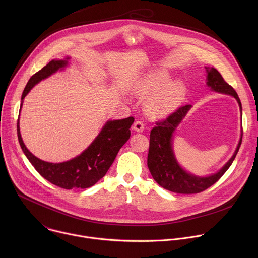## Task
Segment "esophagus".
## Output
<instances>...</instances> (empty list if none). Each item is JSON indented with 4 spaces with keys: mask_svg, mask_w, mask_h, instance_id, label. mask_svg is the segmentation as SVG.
Instances as JSON below:
<instances>
[{
    "mask_svg": "<svg viewBox=\"0 0 258 258\" xmlns=\"http://www.w3.org/2000/svg\"><path fill=\"white\" fill-rule=\"evenodd\" d=\"M133 128H134V131H136L138 133H142L144 131V128H145V125H144L143 121L137 120V121H135V123L133 125Z\"/></svg>",
    "mask_w": 258,
    "mask_h": 258,
    "instance_id": "esophagus-1",
    "label": "esophagus"
}]
</instances>
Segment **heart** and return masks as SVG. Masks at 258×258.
<instances>
[{
  "instance_id": "obj_1",
  "label": "heart",
  "mask_w": 258,
  "mask_h": 258,
  "mask_svg": "<svg viewBox=\"0 0 258 258\" xmlns=\"http://www.w3.org/2000/svg\"><path fill=\"white\" fill-rule=\"evenodd\" d=\"M168 77L163 72L150 73L139 86L138 93L144 97L152 96L147 103V111L155 117H164L171 113L180 103L185 88L179 83L166 85Z\"/></svg>"
}]
</instances>
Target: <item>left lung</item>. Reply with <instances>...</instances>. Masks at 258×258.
Segmentation results:
<instances>
[{
	"instance_id": "8db88e82",
	"label": "left lung",
	"mask_w": 258,
	"mask_h": 258,
	"mask_svg": "<svg viewBox=\"0 0 258 258\" xmlns=\"http://www.w3.org/2000/svg\"><path fill=\"white\" fill-rule=\"evenodd\" d=\"M206 71L207 86L214 92L233 96L238 101L240 109H242L238 94L232 86L226 83L222 75L213 67H206ZM191 107V105L180 106L165 119L157 121L156 126H154L150 133V145L148 160H147L148 168L159 186L179 194H196L211 187L229 169L242 143V139H240L232 158L216 173L208 176H196L183 170L177 163L173 154L172 136L176 126L186 116Z\"/></svg>"
}]
</instances>
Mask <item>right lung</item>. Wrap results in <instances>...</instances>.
Listing matches in <instances>:
<instances>
[{"instance_id": "right-lung-1", "label": "right lung", "mask_w": 258, "mask_h": 258, "mask_svg": "<svg viewBox=\"0 0 258 258\" xmlns=\"http://www.w3.org/2000/svg\"><path fill=\"white\" fill-rule=\"evenodd\" d=\"M68 59L52 60L40 71L34 73L22 93L20 109L28 92L41 81L64 68L68 64ZM135 118L131 116L124 119L107 121L97 138L81 155L62 163L43 161L29 152L20 135L19 118L17 121V136L23 153L44 178L66 190L86 189L94 186L112 165L119 149L131 137L130 128Z\"/></svg>"}]
</instances>
